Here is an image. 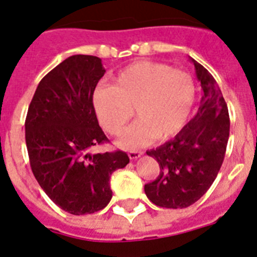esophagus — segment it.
Here are the masks:
<instances>
[{
  "label": "esophagus",
  "mask_w": 257,
  "mask_h": 257,
  "mask_svg": "<svg viewBox=\"0 0 257 257\" xmlns=\"http://www.w3.org/2000/svg\"><path fill=\"white\" fill-rule=\"evenodd\" d=\"M141 155H142L141 151H129L128 153V156L131 160L138 159V158H141Z\"/></svg>",
  "instance_id": "1"
}]
</instances>
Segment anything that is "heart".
<instances>
[{"mask_svg":"<svg viewBox=\"0 0 257 257\" xmlns=\"http://www.w3.org/2000/svg\"><path fill=\"white\" fill-rule=\"evenodd\" d=\"M195 101L196 85L190 73L147 61L125 67L113 77L112 86H98L91 97L98 121L111 136L120 135L135 108L138 119L117 140V146L126 150L178 135Z\"/></svg>","mask_w":257,"mask_h":257,"instance_id":"obj_1","label":"heart"}]
</instances>
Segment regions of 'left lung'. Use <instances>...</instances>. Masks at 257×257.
<instances>
[{"mask_svg":"<svg viewBox=\"0 0 257 257\" xmlns=\"http://www.w3.org/2000/svg\"><path fill=\"white\" fill-rule=\"evenodd\" d=\"M203 97L198 112L178 135L146 154L159 163V176L145 185L147 198L164 208H186L213 184L226 151L230 120L220 88L193 58Z\"/></svg>","mask_w":257,"mask_h":257,"instance_id":"1","label":"left lung"}]
</instances>
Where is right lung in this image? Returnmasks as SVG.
Instances as JSON below:
<instances>
[{
	"label": "right lung",
	"instance_id": "1",
	"mask_svg": "<svg viewBox=\"0 0 257 257\" xmlns=\"http://www.w3.org/2000/svg\"><path fill=\"white\" fill-rule=\"evenodd\" d=\"M106 70L101 58L72 55L40 81L26 119L31 168L42 190L71 215L101 211L110 203V177L124 168V151L94 154L108 142L93 108V91Z\"/></svg>",
	"mask_w": 257,
	"mask_h": 257
}]
</instances>
